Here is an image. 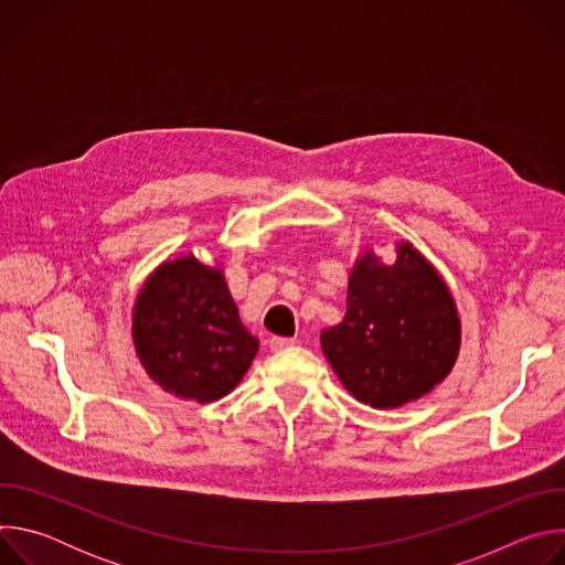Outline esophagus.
<instances>
[{
	"label": "esophagus",
	"instance_id": "1",
	"mask_svg": "<svg viewBox=\"0 0 565 565\" xmlns=\"http://www.w3.org/2000/svg\"><path fill=\"white\" fill-rule=\"evenodd\" d=\"M268 347H270V351L279 353V351H286V349L295 347V340L292 338H270Z\"/></svg>",
	"mask_w": 565,
	"mask_h": 565
}]
</instances>
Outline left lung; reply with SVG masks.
<instances>
[{
	"instance_id": "1",
	"label": "left lung",
	"mask_w": 565,
	"mask_h": 565,
	"mask_svg": "<svg viewBox=\"0 0 565 565\" xmlns=\"http://www.w3.org/2000/svg\"><path fill=\"white\" fill-rule=\"evenodd\" d=\"M395 262L364 250L351 268L347 315L319 335L344 388L373 409L420 399L454 369L460 317L449 286L409 241Z\"/></svg>"
}]
</instances>
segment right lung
<instances>
[{
	"instance_id": "obj_1",
	"label": "right lung",
	"mask_w": 565,
	"mask_h": 565,
	"mask_svg": "<svg viewBox=\"0 0 565 565\" xmlns=\"http://www.w3.org/2000/svg\"><path fill=\"white\" fill-rule=\"evenodd\" d=\"M131 338L140 366L160 388L201 405L227 395L259 351V340L241 324L221 266L194 255L168 259L145 279Z\"/></svg>"
}]
</instances>
